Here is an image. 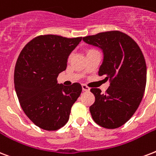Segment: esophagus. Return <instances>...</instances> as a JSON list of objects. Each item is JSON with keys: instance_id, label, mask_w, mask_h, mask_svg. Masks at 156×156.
Segmentation results:
<instances>
[{"instance_id": "esophagus-1", "label": "esophagus", "mask_w": 156, "mask_h": 156, "mask_svg": "<svg viewBox=\"0 0 156 156\" xmlns=\"http://www.w3.org/2000/svg\"><path fill=\"white\" fill-rule=\"evenodd\" d=\"M82 88H83V91H90V88H89L87 86H86V85H82Z\"/></svg>"}]
</instances>
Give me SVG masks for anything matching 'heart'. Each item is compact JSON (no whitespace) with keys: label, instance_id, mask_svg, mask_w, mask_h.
<instances>
[{"label":"heart","instance_id":"obj_1","mask_svg":"<svg viewBox=\"0 0 156 156\" xmlns=\"http://www.w3.org/2000/svg\"><path fill=\"white\" fill-rule=\"evenodd\" d=\"M94 51V50H90V51H89L88 52H90V51Z\"/></svg>","mask_w":156,"mask_h":156}]
</instances>
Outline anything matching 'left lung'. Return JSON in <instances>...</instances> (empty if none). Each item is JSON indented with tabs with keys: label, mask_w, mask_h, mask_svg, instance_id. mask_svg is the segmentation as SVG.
<instances>
[{
	"label": "left lung",
	"mask_w": 156,
	"mask_h": 156,
	"mask_svg": "<svg viewBox=\"0 0 156 156\" xmlns=\"http://www.w3.org/2000/svg\"><path fill=\"white\" fill-rule=\"evenodd\" d=\"M101 50L103 61L98 74L105 76L110 87L105 94L91 88L95 102L90 106L93 120L105 128H117L137 110L147 84V65L138 45L127 34L110 31L83 37Z\"/></svg>",
	"instance_id": "obj_1"
}]
</instances>
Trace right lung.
<instances>
[{"label": "right lung", "mask_w": 156, "mask_h": 156, "mask_svg": "<svg viewBox=\"0 0 156 156\" xmlns=\"http://www.w3.org/2000/svg\"><path fill=\"white\" fill-rule=\"evenodd\" d=\"M81 41L82 37L39 36L19 55L14 74L15 91L23 112L41 129L54 131L65 125L82 92L80 83L66 87L56 79Z\"/></svg>", "instance_id": "1"}]
</instances>
